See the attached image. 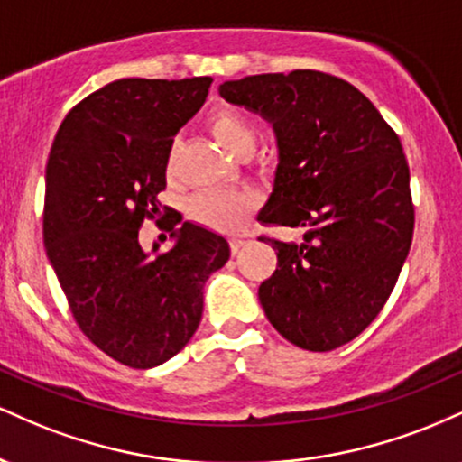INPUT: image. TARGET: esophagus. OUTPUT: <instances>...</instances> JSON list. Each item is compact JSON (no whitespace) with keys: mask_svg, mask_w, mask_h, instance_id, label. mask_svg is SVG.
I'll list each match as a JSON object with an SVG mask.
<instances>
[{"mask_svg":"<svg viewBox=\"0 0 462 462\" xmlns=\"http://www.w3.org/2000/svg\"><path fill=\"white\" fill-rule=\"evenodd\" d=\"M243 245H245V241H243V238H232V241H230V249H232V254H238V252H241Z\"/></svg>","mask_w":462,"mask_h":462,"instance_id":"esophagus-1","label":"esophagus"}]
</instances>
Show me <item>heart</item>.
Segmentation results:
<instances>
[{"label": "heart", "mask_w": 462, "mask_h": 462, "mask_svg": "<svg viewBox=\"0 0 462 462\" xmlns=\"http://www.w3.org/2000/svg\"><path fill=\"white\" fill-rule=\"evenodd\" d=\"M208 128L221 147L235 156L249 152L256 145V130L245 115L235 108H219L210 115ZM173 164V152L169 156V167ZM256 208V199L247 193L235 190H204L193 195L187 204V215L198 224L219 232H236L247 224Z\"/></svg>", "instance_id": "1"}]
</instances>
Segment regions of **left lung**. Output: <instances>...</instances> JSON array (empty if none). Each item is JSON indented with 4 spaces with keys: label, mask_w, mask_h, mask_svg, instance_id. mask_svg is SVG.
I'll return each instance as SVG.
<instances>
[{
    "label": "left lung",
    "mask_w": 462,
    "mask_h": 462,
    "mask_svg": "<svg viewBox=\"0 0 462 462\" xmlns=\"http://www.w3.org/2000/svg\"><path fill=\"white\" fill-rule=\"evenodd\" d=\"M219 95L273 125L278 167L258 221L304 230L300 243L261 236L278 254L258 289L264 315L293 346L330 352L378 317L411 249L402 143L356 87L321 71L227 79Z\"/></svg>",
    "instance_id": "1"
}]
</instances>
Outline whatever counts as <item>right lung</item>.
Segmentation results:
<instances>
[{"mask_svg":"<svg viewBox=\"0 0 462 462\" xmlns=\"http://www.w3.org/2000/svg\"><path fill=\"white\" fill-rule=\"evenodd\" d=\"M213 78L106 84L58 128L45 171L43 241L79 330L134 369L190 341L204 284L230 258L208 227L171 221L173 247L145 252L139 227L161 215L173 136L204 106ZM167 210V206H164Z\"/></svg>","mask_w":462,"mask_h":462,"instance_id":"1","label":"right lung"}]
</instances>
